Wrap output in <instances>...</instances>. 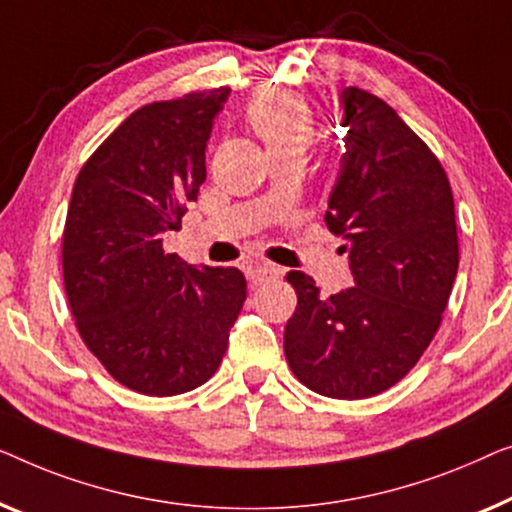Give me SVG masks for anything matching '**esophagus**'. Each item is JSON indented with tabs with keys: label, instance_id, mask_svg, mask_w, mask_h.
<instances>
[{
	"label": "esophagus",
	"instance_id": "34e87169",
	"mask_svg": "<svg viewBox=\"0 0 512 512\" xmlns=\"http://www.w3.org/2000/svg\"><path fill=\"white\" fill-rule=\"evenodd\" d=\"M280 276H283V269L276 264H255L253 269H250V278H253L255 285L276 283Z\"/></svg>",
	"mask_w": 512,
	"mask_h": 512
}]
</instances>
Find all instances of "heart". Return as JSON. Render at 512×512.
I'll return each instance as SVG.
<instances>
[{
	"instance_id": "heart-1",
	"label": "heart",
	"mask_w": 512,
	"mask_h": 512,
	"mask_svg": "<svg viewBox=\"0 0 512 512\" xmlns=\"http://www.w3.org/2000/svg\"><path fill=\"white\" fill-rule=\"evenodd\" d=\"M246 115L273 162H299L315 139V113L311 104L292 90L269 88L257 92L250 99Z\"/></svg>"
}]
</instances>
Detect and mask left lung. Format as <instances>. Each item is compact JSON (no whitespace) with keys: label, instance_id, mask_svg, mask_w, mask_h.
Wrapping results in <instances>:
<instances>
[{"label":"left lung","instance_id":"obj_1","mask_svg":"<svg viewBox=\"0 0 512 512\" xmlns=\"http://www.w3.org/2000/svg\"><path fill=\"white\" fill-rule=\"evenodd\" d=\"M345 153L325 222L345 239L355 287L322 297L287 273L297 311L285 357L299 383L331 399L390 390L441 327L459 266L455 199L445 169L392 106L345 88Z\"/></svg>","mask_w":512,"mask_h":512}]
</instances>
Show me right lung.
Wrapping results in <instances>:
<instances>
[{"instance_id":"right-lung-1","label":"right lung","mask_w":512,"mask_h":512,"mask_svg":"<svg viewBox=\"0 0 512 512\" xmlns=\"http://www.w3.org/2000/svg\"><path fill=\"white\" fill-rule=\"evenodd\" d=\"M229 88L136 109L78 171L62 273L83 343L129 390L174 397L204 385L246 301L234 266L164 253L206 181V141Z\"/></svg>"}]
</instances>
